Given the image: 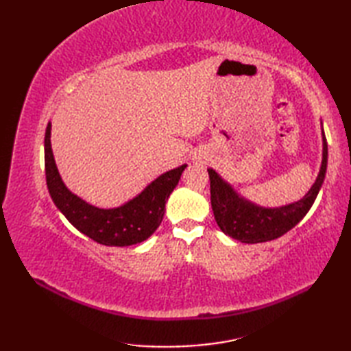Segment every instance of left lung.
<instances>
[{
	"instance_id": "1",
	"label": "left lung",
	"mask_w": 351,
	"mask_h": 351,
	"mask_svg": "<svg viewBox=\"0 0 351 351\" xmlns=\"http://www.w3.org/2000/svg\"><path fill=\"white\" fill-rule=\"evenodd\" d=\"M327 169V140L323 131V164L318 178L308 195L295 204H291L274 210L259 208L247 200L238 197L234 190L215 173L213 169H208L210 175L211 206L215 221L226 235L241 243L255 244L276 240L293 229L311 206L314 205L322 189Z\"/></svg>"
}]
</instances>
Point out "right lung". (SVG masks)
Returning a JSON list of instances; mask_svg holds the SVG:
<instances>
[{
    "label": "right lung",
    "instance_id": "add662e5",
    "mask_svg": "<svg viewBox=\"0 0 351 351\" xmlns=\"http://www.w3.org/2000/svg\"><path fill=\"white\" fill-rule=\"evenodd\" d=\"M51 123L45 132V175L49 195L56 206L63 213L81 234L104 245L137 244L147 240L161 225L164 208L170 193L181 180L184 166L169 170L167 173L147 185L141 195L114 210H99L86 204L64 187L51 149Z\"/></svg>",
    "mask_w": 351,
    "mask_h": 351
}]
</instances>
